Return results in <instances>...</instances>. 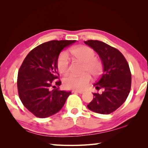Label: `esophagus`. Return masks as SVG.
Returning <instances> with one entry per match:
<instances>
[{"label": "esophagus", "instance_id": "34e87169", "mask_svg": "<svg viewBox=\"0 0 148 148\" xmlns=\"http://www.w3.org/2000/svg\"><path fill=\"white\" fill-rule=\"evenodd\" d=\"M72 92H77V93L82 94V93H84V91H78V90H73V91H72Z\"/></svg>", "mask_w": 148, "mask_h": 148}]
</instances>
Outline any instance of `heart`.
<instances>
[{"instance_id": "heart-1", "label": "heart", "mask_w": 148, "mask_h": 148, "mask_svg": "<svg viewBox=\"0 0 148 148\" xmlns=\"http://www.w3.org/2000/svg\"><path fill=\"white\" fill-rule=\"evenodd\" d=\"M71 54L76 61L84 63V73H89L92 76L97 77L101 73L102 64L101 60L95 57V52L91 47L80 46L71 49ZM69 60L66 53H61L57 61V69L60 73L66 74L69 71ZM91 82L88 74L81 76L70 75L63 79V86L67 89L84 90Z\"/></svg>"}]
</instances>
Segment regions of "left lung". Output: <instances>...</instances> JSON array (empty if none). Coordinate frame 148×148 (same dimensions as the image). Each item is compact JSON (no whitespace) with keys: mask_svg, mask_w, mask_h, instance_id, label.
<instances>
[{"mask_svg":"<svg viewBox=\"0 0 148 148\" xmlns=\"http://www.w3.org/2000/svg\"><path fill=\"white\" fill-rule=\"evenodd\" d=\"M84 43L99 55L103 64V73L94 84L101 94H93V99L87 105L91 111L109 114L124 103L131 91V73L126 59L115 47L103 42L89 40Z\"/></svg>","mask_w":148,"mask_h":148,"instance_id":"8db88e82","label":"left lung"}]
</instances>
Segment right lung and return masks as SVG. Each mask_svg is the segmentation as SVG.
Returning <instances> with one entry per match:
<instances>
[{
    "mask_svg": "<svg viewBox=\"0 0 148 148\" xmlns=\"http://www.w3.org/2000/svg\"><path fill=\"white\" fill-rule=\"evenodd\" d=\"M76 41L51 40L39 45L20 66L17 81L19 99L36 117L46 118L57 113L71 94L56 87L61 84V80H56L59 75L57 61L62 50Z\"/></svg>",
    "mask_w": 148,
    "mask_h": 148,
    "instance_id": "right-lung-1",
    "label": "right lung"
}]
</instances>
